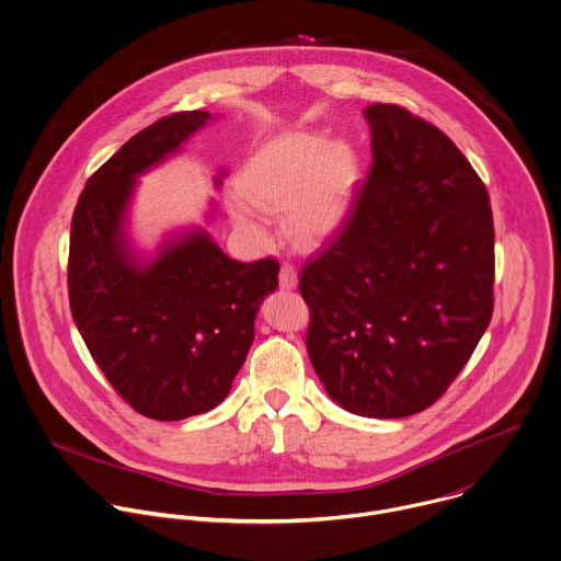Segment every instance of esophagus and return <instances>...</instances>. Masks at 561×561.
I'll use <instances>...</instances> for the list:
<instances>
[{
  "instance_id": "34e87169",
  "label": "esophagus",
  "mask_w": 561,
  "mask_h": 561,
  "mask_svg": "<svg viewBox=\"0 0 561 561\" xmlns=\"http://www.w3.org/2000/svg\"><path fill=\"white\" fill-rule=\"evenodd\" d=\"M278 283H280L283 289H294V287H296L298 274H296L294 265H289V263H283V265H280V270H278Z\"/></svg>"
}]
</instances>
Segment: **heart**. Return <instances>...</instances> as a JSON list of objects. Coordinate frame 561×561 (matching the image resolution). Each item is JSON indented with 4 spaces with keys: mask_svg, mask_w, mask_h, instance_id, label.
I'll return each instance as SVG.
<instances>
[{
    "mask_svg": "<svg viewBox=\"0 0 561 561\" xmlns=\"http://www.w3.org/2000/svg\"><path fill=\"white\" fill-rule=\"evenodd\" d=\"M357 169L348 147L316 134H287L261 147L239 178L241 193L230 204L234 224L263 239L259 208H287V230L300 243L329 239L346 219Z\"/></svg>",
    "mask_w": 561,
    "mask_h": 561,
    "instance_id": "1",
    "label": "heart"
}]
</instances>
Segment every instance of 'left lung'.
<instances>
[{"label": "left lung", "mask_w": 561, "mask_h": 561, "mask_svg": "<svg viewBox=\"0 0 561 561\" xmlns=\"http://www.w3.org/2000/svg\"><path fill=\"white\" fill-rule=\"evenodd\" d=\"M373 164L300 272L307 353L344 410L399 419L456 379L493 313L489 195L456 145L399 105L364 110Z\"/></svg>", "instance_id": "left-lung-1"}]
</instances>
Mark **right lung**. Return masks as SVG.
<instances>
[{
	"label": "right lung",
	"mask_w": 561,
	"mask_h": 561,
	"mask_svg": "<svg viewBox=\"0 0 561 561\" xmlns=\"http://www.w3.org/2000/svg\"><path fill=\"white\" fill-rule=\"evenodd\" d=\"M210 118L180 112L136 134L88 180L72 215V318L114 390L158 421L208 412L228 397L259 305L278 287L272 256L239 263L199 228L169 239L151 263L129 248L125 219L136 178Z\"/></svg>",
	"instance_id": "obj_1"
}]
</instances>
